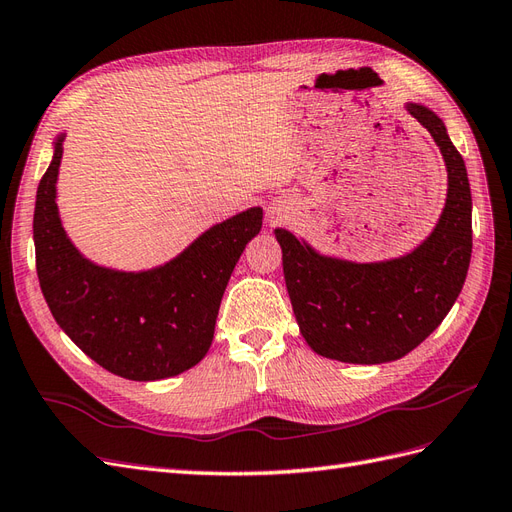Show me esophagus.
<instances>
[{"mask_svg":"<svg viewBox=\"0 0 512 512\" xmlns=\"http://www.w3.org/2000/svg\"><path fill=\"white\" fill-rule=\"evenodd\" d=\"M272 218H277V220H281V214H277V212H272Z\"/></svg>","mask_w":512,"mask_h":512,"instance_id":"obj_1","label":"esophagus"}]
</instances>
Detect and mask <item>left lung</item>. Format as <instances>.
<instances>
[{"label":"left lung","mask_w":512,"mask_h":512,"mask_svg":"<svg viewBox=\"0 0 512 512\" xmlns=\"http://www.w3.org/2000/svg\"><path fill=\"white\" fill-rule=\"evenodd\" d=\"M435 138L448 168V199L435 231L409 255L355 264L326 257L277 229L292 309L313 352L344 363H387L417 348L448 316L471 259L467 168L439 116L406 103Z\"/></svg>","instance_id":"obj_1"}]
</instances>
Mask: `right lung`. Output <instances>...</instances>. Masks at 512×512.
Returning <instances> with one entry per match:
<instances>
[{
    "label": "right lung",
    "instance_id": "right-lung-1",
    "mask_svg": "<svg viewBox=\"0 0 512 512\" xmlns=\"http://www.w3.org/2000/svg\"><path fill=\"white\" fill-rule=\"evenodd\" d=\"M62 142L58 136L34 207L36 272L51 316L116 376L160 381L190 370L212 346L222 294L261 229V207L207 229L160 268H103L77 251L62 227L56 205Z\"/></svg>",
    "mask_w": 512,
    "mask_h": 512
}]
</instances>
